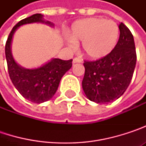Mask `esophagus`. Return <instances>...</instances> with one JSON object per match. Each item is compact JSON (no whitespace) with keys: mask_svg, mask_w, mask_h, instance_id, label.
<instances>
[{"mask_svg":"<svg viewBox=\"0 0 146 146\" xmlns=\"http://www.w3.org/2000/svg\"><path fill=\"white\" fill-rule=\"evenodd\" d=\"M80 62H82V60H81L80 58H78V57L73 58V64H75V63H80Z\"/></svg>","mask_w":146,"mask_h":146,"instance_id":"1","label":"esophagus"}]
</instances>
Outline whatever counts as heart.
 Segmentation results:
<instances>
[{"label":"heart","mask_w":146,"mask_h":146,"mask_svg":"<svg viewBox=\"0 0 146 146\" xmlns=\"http://www.w3.org/2000/svg\"><path fill=\"white\" fill-rule=\"evenodd\" d=\"M118 38L119 27L114 21L102 17H89L73 23L67 41L70 46L81 41L84 55L91 60H99L114 50Z\"/></svg>","instance_id":"b5f03b06"}]
</instances>
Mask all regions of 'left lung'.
I'll list each match as a JSON object with an SVG mask.
<instances>
[{"mask_svg": "<svg viewBox=\"0 0 146 146\" xmlns=\"http://www.w3.org/2000/svg\"><path fill=\"white\" fill-rule=\"evenodd\" d=\"M114 50L106 57L84 61L82 87L91 102L105 104L118 99L129 87L136 65V50L133 35L123 23Z\"/></svg>", "mask_w": 146, "mask_h": 146, "instance_id": "8db88e82", "label": "left lung"}]
</instances>
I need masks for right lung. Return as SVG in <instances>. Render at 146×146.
Here are the masks:
<instances>
[{"label":"right lung","mask_w":146,"mask_h":146,"mask_svg":"<svg viewBox=\"0 0 146 146\" xmlns=\"http://www.w3.org/2000/svg\"><path fill=\"white\" fill-rule=\"evenodd\" d=\"M34 23H43L53 26L49 21H44L43 15H32L18 22L12 29L5 46L6 59L10 78L18 92L27 100L34 103H42L52 98L57 90L62 76L72 67L73 60L63 61L53 58L37 68L28 69L19 66L12 54L11 44L16 30L22 25Z\"/></svg>","instance_id":"1"}]
</instances>
